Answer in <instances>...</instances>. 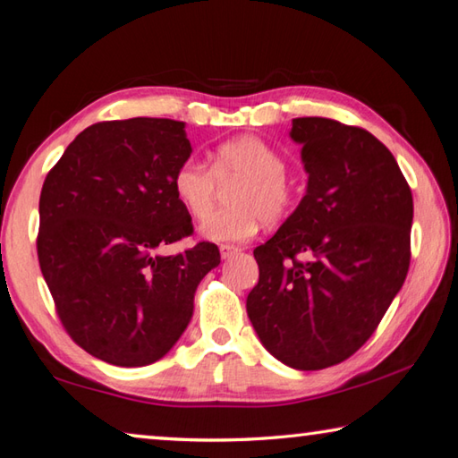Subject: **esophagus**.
Instances as JSON below:
<instances>
[{"mask_svg":"<svg viewBox=\"0 0 458 458\" xmlns=\"http://www.w3.org/2000/svg\"><path fill=\"white\" fill-rule=\"evenodd\" d=\"M238 252H240L238 246H232V244H222V246H220V254H222L224 259L236 256Z\"/></svg>","mask_w":458,"mask_h":458,"instance_id":"34e87169","label":"esophagus"}]
</instances>
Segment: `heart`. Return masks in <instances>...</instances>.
Here are the masks:
<instances>
[{"label":"heart","instance_id":"1","mask_svg":"<svg viewBox=\"0 0 458 458\" xmlns=\"http://www.w3.org/2000/svg\"><path fill=\"white\" fill-rule=\"evenodd\" d=\"M288 160L267 142L242 137L212 150L210 168L199 160H184L173 176L178 202L196 220L212 210L220 184L236 183L228 191V208L210 214L202 222L204 238L214 242H246L259 222L277 224L290 216L295 192L288 182Z\"/></svg>","mask_w":458,"mask_h":458}]
</instances>
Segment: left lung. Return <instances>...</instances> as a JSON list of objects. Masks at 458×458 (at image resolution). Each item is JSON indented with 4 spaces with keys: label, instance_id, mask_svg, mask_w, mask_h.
<instances>
[{
    "label": "left lung",
    "instance_id": "left-lung-1",
    "mask_svg": "<svg viewBox=\"0 0 458 458\" xmlns=\"http://www.w3.org/2000/svg\"><path fill=\"white\" fill-rule=\"evenodd\" d=\"M308 192L254 250L246 310L276 360L318 371L352 357L377 329L411 262L413 194L395 157L361 127L292 121Z\"/></svg>",
    "mask_w": 458,
    "mask_h": 458
}]
</instances>
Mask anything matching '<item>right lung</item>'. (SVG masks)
Here are the masks:
<instances>
[{
	"label": "right lung",
	"mask_w": 458,
	"mask_h": 458,
	"mask_svg": "<svg viewBox=\"0 0 458 458\" xmlns=\"http://www.w3.org/2000/svg\"><path fill=\"white\" fill-rule=\"evenodd\" d=\"M191 152L181 121H103L79 132L45 178L41 274L63 327L97 360L142 367L165 357L200 280L220 264L212 242L157 252L194 232L173 188Z\"/></svg>",
	"instance_id": "1"
}]
</instances>
